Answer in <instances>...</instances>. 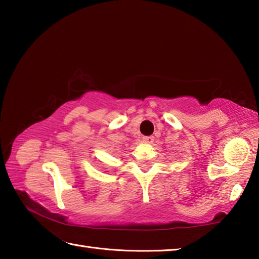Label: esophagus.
<instances>
[{"label":"esophagus","instance_id":"1","mask_svg":"<svg viewBox=\"0 0 259 259\" xmlns=\"http://www.w3.org/2000/svg\"><path fill=\"white\" fill-rule=\"evenodd\" d=\"M143 142L152 144L153 142H154V136H145V137H143Z\"/></svg>","mask_w":259,"mask_h":259}]
</instances>
